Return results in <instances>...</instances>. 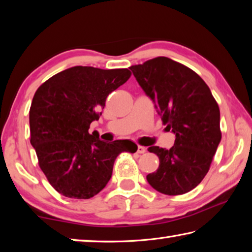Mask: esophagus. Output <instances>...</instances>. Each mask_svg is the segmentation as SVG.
<instances>
[{
  "label": "esophagus",
  "instance_id": "1",
  "mask_svg": "<svg viewBox=\"0 0 252 252\" xmlns=\"http://www.w3.org/2000/svg\"><path fill=\"white\" fill-rule=\"evenodd\" d=\"M146 151H147L146 148L142 147V146H138V150H136V152H138V153H144Z\"/></svg>",
  "mask_w": 252,
  "mask_h": 252
}]
</instances>
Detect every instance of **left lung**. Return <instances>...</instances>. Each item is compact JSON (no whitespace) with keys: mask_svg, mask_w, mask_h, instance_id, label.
Listing matches in <instances>:
<instances>
[{"mask_svg":"<svg viewBox=\"0 0 252 252\" xmlns=\"http://www.w3.org/2000/svg\"><path fill=\"white\" fill-rule=\"evenodd\" d=\"M130 70L156 103L167 130L176 134L169 150L150 147L159 157L147 176L153 189L168 195L187 193L206 177L220 140V110L206 82L189 67L165 57L148 60Z\"/></svg>","mask_w":252,"mask_h":252,"instance_id":"left-lung-1","label":"left lung"}]
</instances>
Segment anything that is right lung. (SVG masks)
Segmentation results:
<instances>
[{"instance_id": "right-lung-1", "label": "right lung", "mask_w": 252, "mask_h": 252, "mask_svg": "<svg viewBox=\"0 0 252 252\" xmlns=\"http://www.w3.org/2000/svg\"><path fill=\"white\" fill-rule=\"evenodd\" d=\"M131 76L127 69L73 66L41 84L30 108V142L39 165L60 194L90 199L106 186L121 152L134 153L130 140L104 142L89 132L111 92Z\"/></svg>"}]
</instances>
